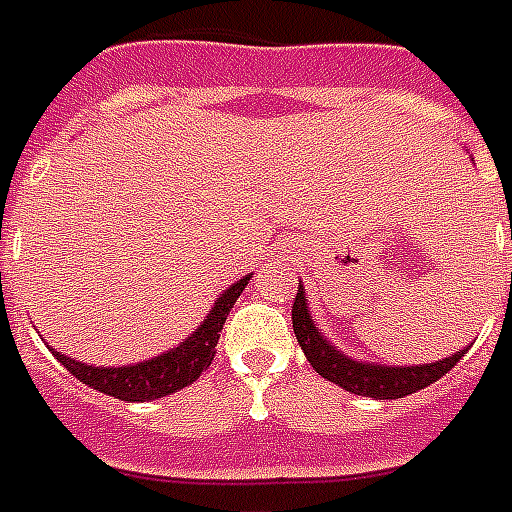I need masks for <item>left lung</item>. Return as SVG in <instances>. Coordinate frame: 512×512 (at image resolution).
I'll return each mask as SVG.
<instances>
[{"label":"left lung","mask_w":512,"mask_h":512,"mask_svg":"<svg viewBox=\"0 0 512 512\" xmlns=\"http://www.w3.org/2000/svg\"><path fill=\"white\" fill-rule=\"evenodd\" d=\"M292 330L298 338L300 349L311 362V368L319 376L343 386L351 395L376 397V400H397V397L413 395L424 386L435 384L440 376H446L456 362L462 360L467 349L456 351L451 357L416 368H389V365H373V362H357L341 354V351L325 341V335L314 327V319L308 317L306 295L298 284V295L292 300Z\"/></svg>","instance_id":"1"}]
</instances>
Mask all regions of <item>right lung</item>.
<instances>
[{
	"instance_id": "add662e5",
	"label": "right lung",
	"mask_w": 512,
	"mask_h": 512,
	"mask_svg": "<svg viewBox=\"0 0 512 512\" xmlns=\"http://www.w3.org/2000/svg\"><path fill=\"white\" fill-rule=\"evenodd\" d=\"M249 284V276L222 292L217 298L204 325L198 327L187 341H182L177 349L169 354H161L155 360L139 362V365H126V368H93L85 362H77L56 351V360L72 373L77 381H83L91 389H99L104 395L128 400V403H144V400H158V397L174 395L177 389H185L212 365L217 354V341H220L222 325L228 311L236 306V300Z\"/></svg>"
}]
</instances>
